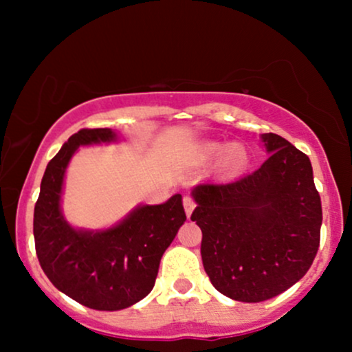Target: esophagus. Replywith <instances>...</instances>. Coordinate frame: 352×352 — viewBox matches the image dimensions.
<instances>
[{"label": "esophagus", "mask_w": 352, "mask_h": 352, "mask_svg": "<svg viewBox=\"0 0 352 352\" xmlns=\"http://www.w3.org/2000/svg\"><path fill=\"white\" fill-rule=\"evenodd\" d=\"M195 205H197L195 200H193L192 197H185V199H184V208H185V213H187V217L192 215Z\"/></svg>", "instance_id": "1"}]
</instances>
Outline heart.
I'll return each instance as SVG.
<instances>
[{"mask_svg":"<svg viewBox=\"0 0 352 352\" xmlns=\"http://www.w3.org/2000/svg\"><path fill=\"white\" fill-rule=\"evenodd\" d=\"M201 157L205 160L220 159V167L227 177L240 175L248 165V152L243 145L207 142L201 145Z\"/></svg>","mask_w":352,"mask_h":352,"instance_id":"obj_1","label":"heart"}]
</instances>
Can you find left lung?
<instances>
[{
	"mask_svg": "<svg viewBox=\"0 0 352 352\" xmlns=\"http://www.w3.org/2000/svg\"><path fill=\"white\" fill-rule=\"evenodd\" d=\"M270 157L228 184H200L192 221L201 230V261L225 296L260 302L305 276L321 236V197L309 157L276 134H263Z\"/></svg>",
	"mask_w": 352,
	"mask_h": 352,
	"instance_id": "1",
	"label": "left lung"
}]
</instances>
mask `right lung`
I'll list each match as a JSON object with an SVG mask.
<instances>
[{"label":"right lung","instance_id":"add662e5","mask_svg":"<svg viewBox=\"0 0 352 352\" xmlns=\"http://www.w3.org/2000/svg\"><path fill=\"white\" fill-rule=\"evenodd\" d=\"M112 129H80L47 164L34 205V245L39 265L59 292L87 308L117 311L152 292L160 258L187 220L182 195L162 205H142L102 232L72 228L60 213L66 167L80 145L112 142Z\"/></svg>","mask_w":352,"mask_h":352}]
</instances>
